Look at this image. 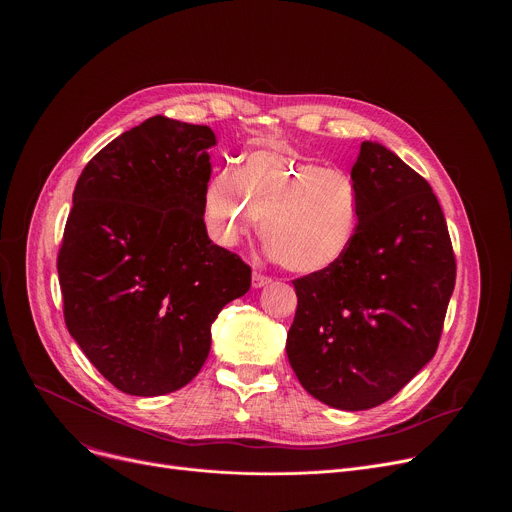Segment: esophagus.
Segmentation results:
<instances>
[{
	"label": "esophagus",
	"instance_id": "esophagus-1",
	"mask_svg": "<svg viewBox=\"0 0 512 512\" xmlns=\"http://www.w3.org/2000/svg\"><path fill=\"white\" fill-rule=\"evenodd\" d=\"M271 283V277H267V275H263V273H259V271H255L253 273V287H265V285H269Z\"/></svg>",
	"mask_w": 512,
	"mask_h": 512
}]
</instances>
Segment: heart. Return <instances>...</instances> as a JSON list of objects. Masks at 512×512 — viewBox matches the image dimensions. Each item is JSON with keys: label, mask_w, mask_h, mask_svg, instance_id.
Wrapping results in <instances>:
<instances>
[{"label": "heart", "mask_w": 512, "mask_h": 512, "mask_svg": "<svg viewBox=\"0 0 512 512\" xmlns=\"http://www.w3.org/2000/svg\"><path fill=\"white\" fill-rule=\"evenodd\" d=\"M204 214L212 237L225 247L253 237L263 221V239L285 269L318 275L352 249L362 200L348 172L291 148H263L247 154L237 172L212 176Z\"/></svg>", "instance_id": "b5f03b06"}]
</instances>
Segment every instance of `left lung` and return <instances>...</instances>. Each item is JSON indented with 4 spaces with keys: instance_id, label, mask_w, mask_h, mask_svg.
<instances>
[{
    "instance_id": "left-lung-1",
    "label": "left lung",
    "mask_w": 512,
    "mask_h": 512,
    "mask_svg": "<svg viewBox=\"0 0 512 512\" xmlns=\"http://www.w3.org/2000/svg\"><path fill=\"white\" fill-rule=\"evenodd\" d=\"M362 221L330 271L294 281L287 358L318 401L362 411L397 395L433 358L456 285V257L431 186L377 141L352 166Z\"/></svg>"
}]
</instances>
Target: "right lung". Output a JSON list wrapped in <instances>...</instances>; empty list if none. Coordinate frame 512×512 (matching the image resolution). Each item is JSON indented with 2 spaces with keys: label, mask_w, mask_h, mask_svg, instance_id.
<instances>
[{
  "label": "right lung",
  "mask_w": 512,
  "mask_h": 512,
  "mask_svg": "<svg viewBox=\"0 0 512 512\" xmlns=\"http://www.w3.org/2000/svg\"><path fill=\"white\" fill-rule=\"evenodd\" d=\"M206 125L150 117L85 166L58 251L64 322L119 391L156 397L202 369L210 326L251 267L204 225Z\"/></svg>",
  "instance_id": "right-lung-1"
}]
</instances>
